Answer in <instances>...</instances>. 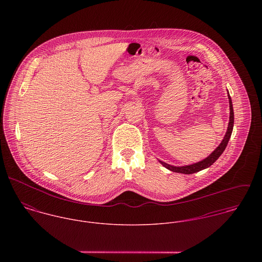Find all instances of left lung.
<instances>
[{
	"label": "left lung",
	"mask_w": 262,
	"mask_h": 262,
	"mask_svg": "<svg viewBox=\"0 0 262 262\" xmlns=\"http://www.w3.org/2000/svg\"><path fill=\"white\" fill-rule=\"evenodd\" d=\"M229 97V104H230V120H229V125H228V129H227V132H226V135H225L224 139L223 141L221 142V144L216 148V150L211 154L209 155L206 159L200 161V162H196L194 164H191V165H187V166H172V165H169L163 161H159L164 167H166L167 169L173 171V172H180V173H185V174H191V173H194V172H198L202 169H205L209 166H211L219 157L220 155L223 153L228 142H229V139L231 137V134H232V130H233V125H234V112H233V105H232V100L230 98V96L228 95Z\"/></svg>",
	"instance_id": "1"
}]
</instances>
